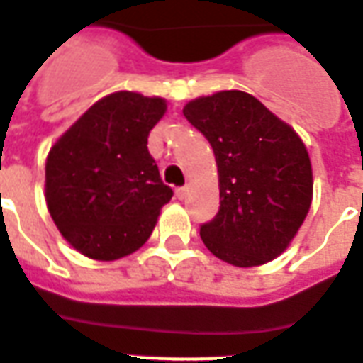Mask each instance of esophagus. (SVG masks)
<instances>
[{
    "label": "esophagus",
    "instance_id": "obj_1",
    "mask_svg": "<svg viewBox=\"0 0 363 363\" xmlns=\"http://www.w3.org/2000/svg\"><path fill=\"white\" fill-rule=\"evenodd\" d=\"M186 194H189V189H186V186H181V189L174 190V196H177L179 200H184V198H186Z\"/></svg>",
    "mask_w": 363,
    "mask_h": 363
}]
</instances>
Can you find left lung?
Segmentation results:
<instances>
[{
    "mask_svg": "<svg viewBox=\"0 0 363 363\" xmlns=\"http://www.w3.org/2000/svg\"><path fill=\"white\" fill-rule=\"evenodd\" d=\"M213 147L219 211L200 227L206 248L236 267L281 256L311 206L308 150L294 128L240 90L189 101L182 109Z\"/></svg>",
    "mask_w": 363,
    "mask_h": 363,
    "instance_id": "8db88e82",
    "label": "left lung"
}]
</instances>
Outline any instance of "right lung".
Instances as JSON below:
<instances>
[{"label": "right lung", "instance_id": "obj_1", "mask_svg": "<svg viewBox=\"0 0 363 363\" xmlns=\"http://www.w3.org/2000/svg\"><path fill=\"white\" fill-rule=\"evenodd\" d=\"M163 98L115 92L96 101L50 150L45 202L80 254L113 262L146 242L173 190L147 152Z\"/></svg>", "mask_w": 363, "mask_h": 363}]
</instances>
